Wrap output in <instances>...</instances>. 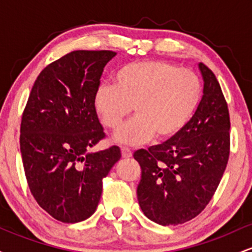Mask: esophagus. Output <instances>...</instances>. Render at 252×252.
<instances>
[{
    "label": "esophagus",
    "mask_w": 252,
    "mask_h": 252,
    "mask_svg": "<svg viewBox=\"0 0 252 252\" xmlns=\"http://www.w3.org/2000/svg\"><path fill=\"white\" fill-rule=\"evenodd\" d=\"M121 152H122V156H123L124 158H131V156H132V152H131V149L126 148V147H122V149H121Z\"/></svg>",
    "instance_id": "obj_1"
}]
</instances>
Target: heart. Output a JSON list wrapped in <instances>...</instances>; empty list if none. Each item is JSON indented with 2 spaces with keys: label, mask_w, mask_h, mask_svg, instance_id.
Returning a JSON list of instances; mask_svg holds the SVG:
<instances>
[{
  "label": "heart",
  "mask_w": 252,
  "mask_h": 252,
  "mask_svg": "<svg viewBox=\"0 0 252 252\" xmlns=\"http://www.w3.org/2000/svg\"><path fill=\"white\" fill-rule=\"evenodd\" d=\"M202 96L200 77L192 70L162 60L130 63L115 72L114 84H103L94 96V108L105 128L115 130L118 143L137 146L153 137L178 135L194 116Z\"/></svg>",
  "instance_id": "heart-1"
}]
</instances>
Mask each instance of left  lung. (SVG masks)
I'll use <instances>...</instances> for the list:
<instances>
[{
	"mask_svg": "<svg viewBox=\"0 0 252 252\" xmlns=\"http://www.w3.org/2000/svg\"><path fill=\"white\" fill-rule=\"evenodd\" d=\"M199 68L204 96L189 123L166 142L134 153L142 169L138 204L160 225L198 216L215 194L230 156L227 103L215 73L202 63Z\"/></svg>",
	"mask_w": 252,
	"mask_h": 252,
	"instance_id": "obj_1",
	"label": "left lung"
}]
</instances>
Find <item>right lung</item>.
<instances>
[{
  "label": "right lung",
  "instance_id": "obj_1",
  "mask_svg": "<svg viewBox=\"0 0 252 252\" xmlns=\"http://www.w3.org/2000/svg\"><path fill=\"white\" fill-rule=\"evenodd\" d=\"M112 51H73L40 72L20 128L28 187L39 206L63 222L88 219L96 211L103 179L121 158L112 146L90 153L105 137L94 108L104 66Z\"/></svg>",
  "mask_w": 252,
  "mask_h": 252
}]
</instances>
